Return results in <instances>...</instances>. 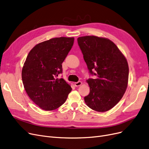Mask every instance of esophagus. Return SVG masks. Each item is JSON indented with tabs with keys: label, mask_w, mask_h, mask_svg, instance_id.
Instances as JSON below:
<instances>
[{
	"label": "esophagus",
	"mask_w": 149,
	"mask_h": 149,
	"mask_svg": "<svg viewBox=\"0 0 149 149\" xmlns=\"http://www.w3.org/2000/svg\"><path fill=\"white\" fill-rule=\"evenodd\" d=\"M81 84H82V82L80 81H77V82H75L74 83V85H75V86H80V85H81Z\"/></svg>",
	"instance_id": "esophagus-1"
}]
</instances>
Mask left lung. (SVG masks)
Instances as JSON below:
<instances>
[{"label": "left lung", "instance_id": "obj_1", "mask_svg": "<svg viewBox=\"0 0 149 149\" xmlns=\"http://www.w3.org/2000/svg\"><path fill=\"white\" fill-rule=\"evenodd\" d=\"M77 41L89 72L97 77L87 80L90 92L84 97L86 104L96 111H108L120 100L127 89V61L107 38L86 36L78 38Z\"/></svg>", "mask_w": 149, "mask_h": 149}]
</instances>
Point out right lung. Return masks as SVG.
<instances>
[{"label":"right lung","instance_id":"obj_1","mask_svg":"<svg viewBox=\"0 0 149 149\" xmlns=\"http://www.w3.org/2000/svg\"><path fill=\"white\" fill-rule=\"evenodd\" d=\"M74 38L60 37L39 43L32 49L22 70L25 91L40 108L52 111L66 102L72 90L63 79L62 63L74 44Z\"/></svg>","mask_w":149,"mask_h":149}]
</instances>
